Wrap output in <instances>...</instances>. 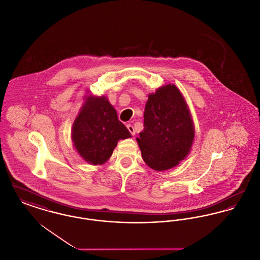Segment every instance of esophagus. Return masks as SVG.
<instances>
[{
  "label": "esophagus",
  "mask_w": 260,
  "mask_h": 260,
  "mask_svg": "<svg viewBox=\"0 0 260 260\" xmlns=\"http://www.w3.org/2000/svg\"><path fill=\"white\" fill-rule=\"evenodd\" d=\"M126 127H127L128 132L132 134V136H135V135H136V131H135V127H134L133 124H126Z\"/></svg>",
  "instance_id": "obj_1"
}]
</instances>
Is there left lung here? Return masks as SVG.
<instances>
[{"label": "left lung", "mask_w": 260, "mask_h": 260, "mask_svg": "<svg viewBox=\"0 0 260 260\" xmlns=\"http://www.w3.org/2000/svg\"><path fill=\"white\" fill-rule=\"evenodd\" d=\"M143 125L136 140L151 169H172L188 155L195 131L185 100L174 85L164 86L149 95Z\"/></svg>", "instance_id": "1"}]
</instances>
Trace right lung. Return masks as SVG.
I'll return each instance as SVG.
<instances>
[{"label":"right lung","mask_w":260,"mask_h":260,"mask_svg":"<svg viewBox=\"0 0 260 260\" xmlns=\"http://www.w3.org/2000/svg\"><path fill=\"white\" fill-rule=\"evenodd\" d=\"M131 136L105 96L87 99L72 128L75 148L92 165L104 164L111 157L118 140Z\"/></svg>","instance_id":"obj_1"}]
</instances>
